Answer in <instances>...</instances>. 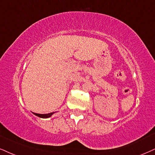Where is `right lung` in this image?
Wrapping results in <instances>:
<instances>
[{"label": "right lung", "instance_id": "add662e5", "mask_svg": "<svg viewBox=\"0 0 155 155\" xmlns=\"http://www.w3.org/2000/svg\"><path fill=\"white\" fill-rule=\"evenodd\" d=\"M54 113V112L49 113V114H36V113H34V115L39 116V117H40V118H49V117H50V116L52 115Z\"/></svg>", "mask_w": 155, "mask_h": 155}]
</instances>
